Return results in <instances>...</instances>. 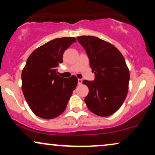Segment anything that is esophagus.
<instances>
[{
    "mask_svg": "<svg viewBox=\"0 0 155 155\" xmlns=\"http://www.w3.org/2000/svg\"><path fill=\"white\" fill-rule=\"evenodd\" d=\"M78 84L79 85L82 84V79H78Z\"/></svg>",
    "mask_w": 155,
    "mask_h": 155,
    "instance_id": "esophagus-1",
    "label": "esophagus"
}]
</instances>
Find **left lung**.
I'll return each instance as SVG.
<instances>
[{
	"label": "left lung",
	"instance_id": "left-lung-1",
	"mask_svg": "<svg viewBox=\"0 0 155 155\" xmlns=\"http://www.w3.org/2000/svg\"><path fill=\"white\" fill-rule=\"evenodd\" d=\"M89 59L94 81L84 80L89 88L84 98L88 109L97 115L109 116L121 107L127 95L130 74L124 57L113 45L94 36L77 37Z\"/></svg>",
	"mask_w": 155,
	"mask_h": 155
}]
</instances>
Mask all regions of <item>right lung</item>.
<instances>
[{"label":"right lung","instance_id":"obj_1","mask_svg":"<svg viewBox=\"0 0 155 155\" xmlns=\"http://www.w3.org/2000/svg\"><path fill=\"white\" fill-rule=\"evenodd\" d=\"M76 42L75 37L50 40L37 48L28 58L21 73V88L31 111L44 119H53L66 109L78 79L57 74L56 67L63 63V54Z\"/></svg>","mask_w":155,"mask_h":155}]
</instances>
